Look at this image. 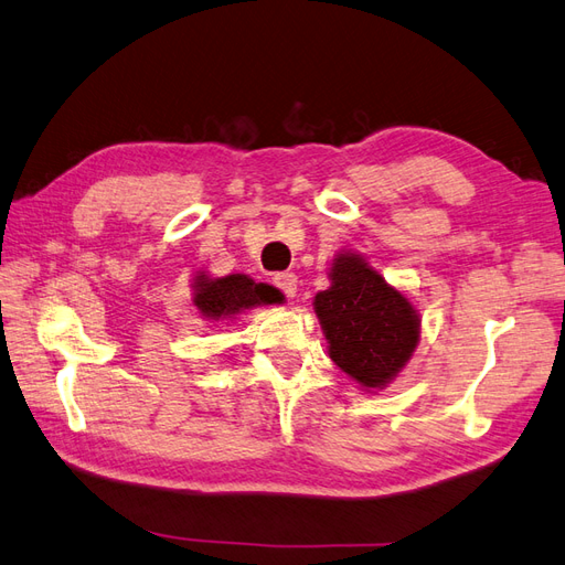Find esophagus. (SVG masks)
Returning <instances> with one entry per match:
<instances>
[{"instance_id": "esophagus-1", "label": "esophagus", "mask_w": 565, "mask_h": 565, "mask_svg": "<svg viewBox=\"0 0 565 565\" xmlns=\"http://www.w3.org/2000/svg\"><path fill=\"white\" fill-rule=\"evenodd\" d=\"M273 282H276V287L280 289L285 297H295L297 295V276H295V273H289V270L278 273V276L273 278Z\"/></svg>"}]
</instances>
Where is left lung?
Returning <instances> with one entry per match:
<instances>
[{"mask_svg":"<svg viewBox=\"0 0 565 565\" xmlns=\"http://www.w3.org/2000/svg\"><path fill=\"white\" fill-rule=\"evenodd\" d=\"M330 278L332 287L313 301L330 341V358L363 386H386L419 341L413 303L358 254L334 259Z\"/></svg>","mask_w":565,"mask_h":565,"instance_id":"8db88e82","label":"left lung"}]
</instances>
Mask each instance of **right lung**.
Returning a JSON list of instances; mask_svg holds the SVG:
<instances>
[{"instance_id": "right-lung-1", "label": "right lung", "mask_w": 565, "mask_h": 565, "mask_svg": "<svg viewBox=\"0 0 565 565\" xmlns=\"http://www.w3.org/2000/svg\"><path fill=\"white\" fill-rule=\"evenodd\" d=\"M280 299L282 295L276 287L254 282L252 278L241 276V273H233V276L216 278V280L198 276L193 301L204 318L224 320L245 309H252V306L273 303Z\"/></svg>"}]
</instances>
